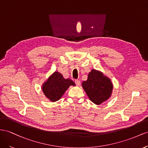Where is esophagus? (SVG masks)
Segmentation results:
<instances>
[{
  "instance_id": "34e87169",
  "label": "esophagus",
  "mask_w": 148,
  "mask_h": 148,
  "mask_svg": "<svg viewBox=\"0 0 148 148\" xmlns=\"http://www.w3.org/2000/svg\"><path fill=\"white\" fill-rule=\"evenodd\" d=\"M75 83L77 86H80L81 85V82H80V81H79V80H75Z\"/></svg>"
}]
</instances>
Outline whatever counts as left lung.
I'll list each match as a JSON object with an SVG mask.
<instances>
[{
	"instance_id": "left-lung-1",
	"label": "left lung",
	"mask_w": 148,
	"mask_h": 148,
	"mask_svg": "<svg viewBox=\"0 0 148 148\" xmlns=\"http://www.w3.org/2000/svg\"><path fill=\"white\" fill-rule=\"evenodd\" d=\"M82 86L92 103L99 105L111 97L113 86L111 79L99 71L92 69Z\"/></svg>"
}]
</instances>
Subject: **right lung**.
Listing matches in <instances>:
<instances>
[{
  "label": "right lung",
  "mask_w": 148,
  "mask_h": 148,
  "mask_svg": "<svg viewBox=\"0 0 148 148\" xmlns=\"http://www.w3.org/2000/svg\"><path fill=\"white\" fill-rule=\"evenodd\" d=\"M70 86L75 83L70 79H64L58 71L54 72L42 87V89L48 99L52 102L59 100Z\"/></svg>",
  "instance_id": "obj_1"
}]
</instances>
